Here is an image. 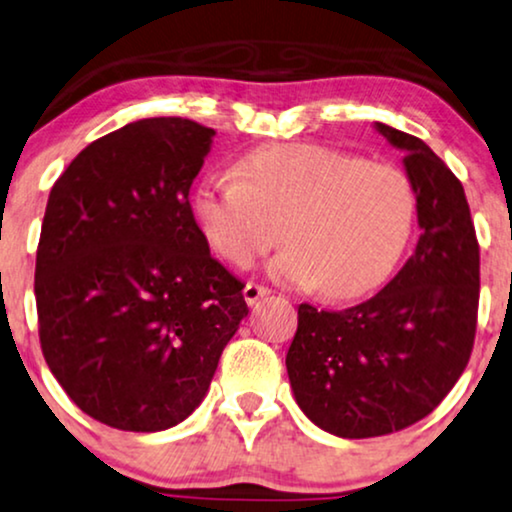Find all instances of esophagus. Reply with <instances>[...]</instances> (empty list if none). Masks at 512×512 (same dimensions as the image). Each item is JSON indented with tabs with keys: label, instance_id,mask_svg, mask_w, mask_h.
<instances>
[{
	"label": "esophagus",
	"instance_id": "esophagus-1",
	"mask_svg": "<svg viewBox=\"0 0 512 512\" xmlns=\"http://www.w3.org/2000/svg\"><path fill=\"white\" fill-rule=\"evenodd\" d=\"M271 293L269 288H264V286H257V283H245V288H243V297H245V302L250 304H255L257 300H262V297H267Z\"/></svg>",
	"mask_w": 512,
	"mask_h": 512
}]
</instances>
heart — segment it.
I'll return each instance as SVG.
<instances>
[{
  "label": "heart",
  "instance_id": "1",
  "mask_svg": "<svg viewBox=\"0 0 512 512\" xmlns=\"http://www.w3.org/2000/svg\"><path fill=\"white\" fill-rule=\"evenodd\" d=\"M193 219L215 255L250 267L281 241L271 276L345 302L371 293L397 267L416 224V191L390 163L314 144L264 146L234 172H208Z\"/></svg>",
  "mask_w": 512,
  "mask_h": 512
}]
</instances>
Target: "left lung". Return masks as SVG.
Wrapping results in <instances>:
<instances>
[{
  "instance_id": "left-lung-1",
  "label": "left lung",
  "mask_w": 512,
  "mask_h": 512,
  "mask_svg": "<svg viewBox=\"0 0 512 512\" xmlns=\"http://www.w3.org/2000/svg\"><path fill=\"white\" fill-rule=\"evenodd\" d=\"M373 127L404 153L418 245L371 300L342 312L300 304L286 354L297 406L345 439L390 435L437 409L468 366L480 302V245L463 184L425 141Z\"/></svg>"
}]
</instances>
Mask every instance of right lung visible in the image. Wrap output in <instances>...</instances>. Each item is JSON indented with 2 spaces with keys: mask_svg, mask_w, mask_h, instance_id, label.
<instances>
[{
  "mask_svg": "<svg viewBox=\"0 0 512 512\" xmlns=\"http://www.w3.org/2000/svg\"><path fill=\"white\" fill-rule=\"evenodd\" d=\"M215 129L148 118L115 129L58 177L35 267L49 371L80 409L127 432L189 418L248 316L189 203Z\"/></svg>",
  "mask_w": 512,
  "mask_h": 512,
  "instance_id": "obj_1",
  "label": "right lung"
}]
</instances>
